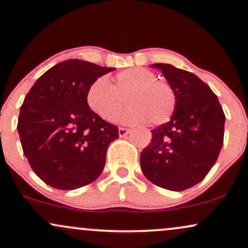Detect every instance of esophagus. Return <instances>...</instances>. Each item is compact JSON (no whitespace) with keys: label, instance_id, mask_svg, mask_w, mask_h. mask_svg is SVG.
<instances>
[{"label":"esophagus","instance_id":"34e87169","mask_svg":"<svg viewBox=\"0 0 248 248\" xmlns=\"http://www.w3.org/2000/svg\"><path fill=\"white\" fill-rule=\"evenodd\" d=\"M130 132H131V130H130V129H125V127H119V129H118L119 137H124V136L129 135Z\"/></svg>","mask_w":248,"mask_h":248}]
</instances>
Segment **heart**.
<instances>
[{"mask_svg": "<svg viewBox=\"0 0 248 248\" xmlns=\"http://www.w3.org/2000/svg\"><path fill=\"white\" fill-rule=\"evenodd\" d=\"M127 96L130 107L119 117L126 124H164L176 109V93L169 83L157 79L145 68H127L116 75L113 85L105 78L93 80L87 91V104L94 115L107 122L116 121Z\"/></svg>", "mask_w": 248, "mask_h": 248, "instance_id": "obj_1", "label": "heart"}]
</instances>
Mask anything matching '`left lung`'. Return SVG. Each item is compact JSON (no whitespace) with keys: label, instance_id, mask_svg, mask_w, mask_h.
I'll list each match as a JSON object with an SVG mask.
<instances>
[{"label":"left lung","instance_id":"8db88e82","mask_svg":"<svg viewBox=\"0 0 248 248\" xmlns=\"http://www.w3.org/2000/svg\"><path fill=\"white\" fill-rule=\"evenodd\" d=\"M176 93L170 122L152 130L140 155L144 176L170 191H184L204 179L224 141L225 115L218 97L196 75L171 64L155 63Z\"/></svg>","mask_w":248,"mask_h":248}]
</instances>
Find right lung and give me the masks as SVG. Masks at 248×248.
<instances>
[{
	"mask_svg": "<svg viewBox=\"0 0 248 248\" xmlns=\"http://www.w3.org/2000/svg\"><path fill=\"white\" fill-rule=\"evenodd\" d=\"M112 70L87 61H64L44 72L27 93L17 131L24 155L46 184L75 190L102 173L118 127L89 109L87 91Z\"/></svg>",
	"mask_w": 248,
	"mask_h": 248,
	"instance_id": "obj_1",
	"label": "right lung"
}]
</instances>
